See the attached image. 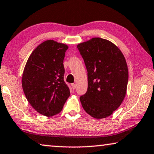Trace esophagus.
Segmentation results:
<instances>
[{
    "mask_svg": "<svg viewBox=\"0 0 154 154\" xmlns=\"http://www.w3.org/2000/svg\"><path fill=\"white\" fill-rule=\"evenodd\" d=\"M71 86H72V88L73 90H75V88H76V84H72Z\"/></svg>",
    "mask_w": 154,
    "mask_h": 154,
    "instance_id": "34e87169",
    "label": "esophagus"
}]
</instances>
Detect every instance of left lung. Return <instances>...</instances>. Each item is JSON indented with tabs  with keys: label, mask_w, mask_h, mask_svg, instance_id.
I'll use <instances>...</instances> for the list:
<instances>
[{
	"label": "left lung",
	"mask_w": 154,
	"mask_h": 154,
	"mask_svg": "<svg viewBox=\"0 0 154 154\" xmlns=\"http://www.w3.org/2000/svg\"><path fill=\"white\" fill-rule=\"evenodd\" d=\"M77 48L88 71V90L80 97L83 108L95 119L109 116L121 106L128 82V69L120 49L109 41L92 38Z\"/></svg>",
	"instance_id": "8db88e82"
}]
</instances>
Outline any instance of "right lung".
Wrapping results in <instances>:
<instances>
[{"label": "right lung", "instance_id": "add662e5", "mask_svg": "<svg viewBox=\"0 0 154 154\" xmlns=\"http://www.w3.org/2000/svg\"><path fill=\"white\" fill-rule=\"evenodd\" d=\"M68 46L46 40L35 48L24 67L22 86L29 103L46 116L62 111L70 96L64 80V59Z\"/></svg>", "mask_w": 154, "mask_h": 154}]
</instances>
